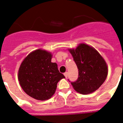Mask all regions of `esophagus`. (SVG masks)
Segmentation results:
<instances>
[{"instance_id": "1", "label": "esophagus", "mask_w": 123, "mask_h": 123, "mask_svg": "<svg viewBox=\"0 0 123 123\" xmlns=\"http://www.w3.org/2000/svg\"><path fill=\"white\" fill-rule=\"evenodd\" d=\"M68 72H66V73H64V75H65L66 78H67L68 77Z\"/></svg>"}]
</instances>
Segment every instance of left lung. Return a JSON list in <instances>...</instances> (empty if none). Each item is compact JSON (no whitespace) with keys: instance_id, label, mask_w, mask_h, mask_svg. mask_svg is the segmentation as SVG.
Instances as JSON below:
<instances>
[{"instance_id":"obj_1","label":"left lung","mask_w":123,"mask_h":123,"mask_svg":"<svg viewBox=\"0 0 123 123\" xmlns=\"http://www.w3.org/2000/svg\"><path fill=\"white\" fill-rule=\"evenodd\" d=\"M79 69V77L71 82L74 90L83 94L95 92L105 80L108 68L105 61L94 48L86 44L69 49Z\"/></svg>"}]
</instances>
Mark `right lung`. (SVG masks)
<instances>
[{
    "instance_id": "right-lung-1",
    "label": "right lung",
    "mask_w": 123,
    "mask_h": 123,
    "mask_svg": "<svg viewBox=\"0 0 123 123\" xmlns=\"http://www.w3.org/2000/svg\"><path fill=\"white\" fill-rule=\"evenodd\" d=\"M49 52L37 49L28 55L18 71V80L22 90L37 100L50 99L55 92L58 82L65 78L56 63L51 62Z\"/></svg>"
}]
</instances>
